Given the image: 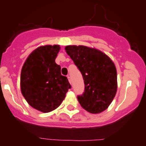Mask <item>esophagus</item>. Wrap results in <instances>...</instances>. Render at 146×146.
I'll list each match as a JSON object with an SVG mask.
<instances>
[{
	"label": "esophagus",
	"instance_id": "obj_1",
	"mask_svg": "<svg viewBox=\"0 0 146 146\" xmlns=\"http://www.w3.org/2000/svg\"><path fill=\"white\" fill-rule=\"evenodd\" d=\"M67 78H68V80L69 82H70V85H71V80H70V77L69 76H67Z\"/></svg>",
	"mask_w": 146,
	"mask_h": 146
}]
</instances>
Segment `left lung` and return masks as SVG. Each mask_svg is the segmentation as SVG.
Listing matches in <instances>:
<instances>
[{
    "label": "left lung",
    "mask_w": 146,
    "mask_h": 146,
    "mask_svg": "<svg viewBox=\"0 0 146 146\" xmlns=\"http://www.w3.org/2000/svg\"><path fill=\"white\" fill-rule=\"evenodd\" d=\"M65 50L80 70L85 92L78 96L87 112L98 114L108 108L117 92V70L105 53L84 45H68Z\"/></svg>",
    "instance_id": "left-lung-1"
}]
</instances>
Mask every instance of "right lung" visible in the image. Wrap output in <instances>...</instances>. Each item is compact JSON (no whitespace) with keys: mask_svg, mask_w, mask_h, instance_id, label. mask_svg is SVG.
<instances>
[{"mask_svg":"<svg viewBox=\"0 0 146 146\" xmlns=\"http://www.w3.org/2000/svg\"><path fill=\"white\" fill-rule=\"evenodd\" d=\"M58 45L40 46L26 59L21 71L20 87L24 99L35 109L49 113L57 108L70 88L61 66L55 62Z\"/></svg>","mask_w":146,"mask_h":146,"instance_id":"right-lung-1","label":"right lung"}]
</instances>
